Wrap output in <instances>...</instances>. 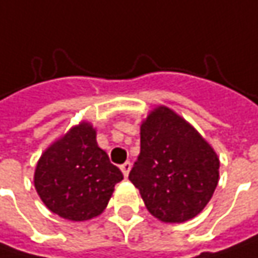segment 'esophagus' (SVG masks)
Listing matches in <instances>:
<instances>
[{
	"mask_svg": "<svg viewBox=\"0 0 258 258\" xmlns=\"http://www.w3.org/2000/svg\"><path fill=\"white\" fill-rule=\"evenodd\" d=\"M131 167H132V163L131 161H126V163H123L121 166H120V170H121V173L124 176L129 175V172H131Z\"/></svg>",
	"mask_w": 258,
	"mask_h": 258,
	"instance_id": "34e87169",
	"label": "esophagus"
}]
</instances>
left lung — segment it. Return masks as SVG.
Listing matches in <instances>:
<instances>
[{
    "instance_id": "8db88e82",
    "label": "left lung",
    "mask_w": 258,
    "mask_h": 258,
    "mask_svg": "<svg viewBox=\"0 0 258 258\" xmlns=\"http://www.w3.org/2000/svg\"><path fill=\"white\" fill-rule=\"evenodd\" d=\"M129 180L153 216L180 223L210 201L219 182V158L189 123L158 107L141 126V153Z\"/></svg>"
}]
</instances>
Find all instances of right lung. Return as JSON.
<instances>
[{"label":"right lung","instance_id":"add662e5","mask_svg":"<svg viewBox=\"0 0 258 258\" xmlns=\"http://www.w3.org/2000/svg\"><path fill=\"white\" fill-rule=\"evenodd\" d=\"M121 179L119 167L98 147L92 126L82 123L39 158L35 188L51 212L82 222L107 207L114 185Z\"/></svg>","mask_w":258,"mask_h":258}]
</instances>
